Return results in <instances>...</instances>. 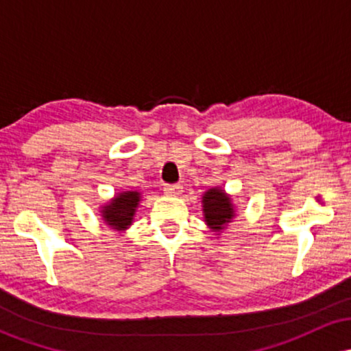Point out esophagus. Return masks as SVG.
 Masks as SVG:
<instances>
[{
    "mask_svg": "<svg viewBox=\"0 0 351 351\" xmlns=\"http://www.w3.org/2000/svg\"><path fill=\"white\" fill-rule=\"evenodd\" d=\"M163 191L167 193L168 196H180L181 191H183V186H181V184H165Z\"/></svg>",
    "mask_w": 351,
    "mask_h": 351,
    "instance_id": "1",
    "label": "esophagus"
}]
</instances>
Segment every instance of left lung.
Segmentation results:
<instances>
[{
	"label": "left lung",
	"instance_id": "8db88e82",
	"mask_svg": "<svg viewBox=\"0 0 351 351\" xmlns=\"http://www.w3.org/2000/svg\"><path fill=\"white\" fill-rule=\"evenodd\" d=\"M203 213L204 221L211 231L221 232L234 219V204H232L231 196L224 193L221 188H211L204 193L203 196Z\"/></svg>",
	"mask_w": 351,
	"mask_h": 351
}]
</instances>
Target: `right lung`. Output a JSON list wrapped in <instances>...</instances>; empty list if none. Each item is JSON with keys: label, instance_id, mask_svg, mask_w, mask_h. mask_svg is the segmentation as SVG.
Returning <instances> with one entry per match:
<instances>
[{"label": "right lung", "instance_id": "right-lung-1", "mask_svg": "<svg viewBox=\"0 0 351 351\" xmlns=\"http://www.w3.org/2000/svg\"><path fill=\"white\" fill-rule=\"evenodd\" d=\"M140 203V193L138 191H123L119 193L110 203H107L102 208L104 221L117 231H125L134 221L135 211Z\"/></svg>", "mask_w": 351, "mask_h": 351}]
</instances>
